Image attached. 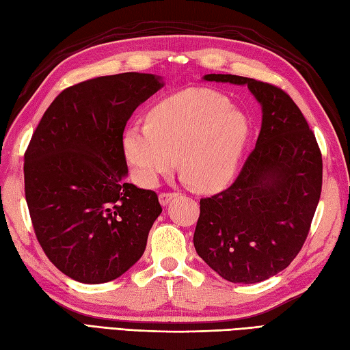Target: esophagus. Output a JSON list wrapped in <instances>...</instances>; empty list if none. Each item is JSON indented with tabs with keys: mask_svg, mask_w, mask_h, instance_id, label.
<instances>
[{
	"mask_svg": "<svg viewBox=\"0 0 350 350\" xmlns=\"http://www.w3.org/2000/svg\"><path fill=\"white\" fill-rule=\"evenodd\" d=\"M176 196H177L176 192H161V194H159V203H161L162 206H165V204H168V203L171 202V200H173Z\"/></svg>",
	"mask_w": 350,
	"mask_h": 350,
	"instance_id": "34e87169",
	"label": "esophagus"
}]
</instances>
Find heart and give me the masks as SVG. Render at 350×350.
I'll use <instances>...</instances> for the list:
<instances>
[{
  "label": "heart",
  "instance_id": "obj_1",
  "mask_svg": "<svg viewBox=\"0 0 350 350\" xmlns=\"http://www.w3.org/2000/svg\"><path fill=\"white\" fill-rule=\"evenodd\" d=\"M250 138L243 113L219 93L192 88L159 100L147 126L123 133V154L143 187L153 188L171 173L180 154L185 180L200 191L224 188L237 173Z\"/></svg>",
  "mask_w": 350,
  "mask_h": 350
}]
</instances>
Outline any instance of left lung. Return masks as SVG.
<instances>
[{
	"label": "left lung",
	"instance_id": "1",
	"mask_svg": "<svg viewBox=\"0 0 350 350\" xmlns=\"http://www.w3.org/2000/svg\"><path fill=\"white\" fill-rule=\"evenodd\" d=\"M211 83L247 85L262 107L254 150L232 187L200 200L197 254L230 282L254 284L292 263L307 239L322 191V154L301 109L278 87L209 73Z\"/></svg>",
	"mask_w": 350,
	"mask_h": 350
}]
</instances>
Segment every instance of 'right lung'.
<instances>
[{"mask_svg":"<svg viewBox=\"0 0 350 350\" xmlns=\"http://www.w3.org/2000/svg\"><path fill=\"white\" fill-rule=\"evenodd\" d=\"M163 87L153 73L99 77L66 88L24 156L25 198L44 254L84 284L113 281L143 256L162 212L156 192L128 183L123 131Z\"/></svg>","mask_w":350,"mask_h":350,"instance_id":"right-lung-1","label":"right lung"}]
</instances>
